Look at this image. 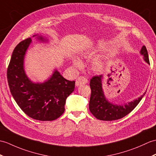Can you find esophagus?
Wrapping results in <instances>:
<instances>
[{
    "instance_id": "34e87169",
    "label": "esophagus",
    "mask_w": 156,
    "mask_h": 156,
    "mask_svg": "<svg viewBox=\"0 0 156 156\" xmlns=\"http://www.w3.org/2000/svg\"><path fill=\"white\" fill-rule=\"evenodd\" d=\"M88 79L84 76H80L78 79L76 80V86H79L83 84H86L88 83Z\"/></svg>"
}]
</instances>
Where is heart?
Instances as JSON below:
<instances>
[{
	"instance_id": "1",
	"label": "heart",
	"mask_w": 156,
	"mask_h": 156,
	"mask_svg": "<svg viewBox=\"0 0 156 156\" xmlns=\"http://www.w3.org/2000/svg\"><path fill=\"white\" fill-rule=\"evenodd\" d=\"M96 55L95 52H87L86 53L83 54V56L86 58H92ZM73 64L74 66L76 68H80L82 66V61L78 59V58H74L73 60ZM102 63L100 61H96L94 63V68H95L96 70H100L102 68Z\"/></svg>"
}]
</instances>
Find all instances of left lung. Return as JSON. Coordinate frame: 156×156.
Instances as JSON below:
<instances>
[{"instance_id":"1","label":"left lung","mask_w":156,"mask_h":156,"mask_svg":"<svg viewBox=\"0 0 156 156\" xmlns=\"http://www.w3.org/2000/svg\"><path fill=\"white\" fill-rule=\"evenodd\" d=\"M140 53L144 56V60L150 64L146 46H142ZM102 75L94 76L90 82L91 96L89 102V109L94 116L100 120L112 121L124 118L134 109L146 94L145 92L138 98L128 104H113L108 102L104 96L102 87Z\"/></svg>"}]
</instances>
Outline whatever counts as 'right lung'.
I'll use <instances>...</instances> for the list:
<instances>
[{
    "label": "right lung",
    "instance_id": "1",
    "mask_svg": "<svg viewBox=\"0 0 156 156\" xmlns=\"http://www.w3.org/2000/svg\"><path fill=\"white\" fill-rule=\"evenodd\" d=\"M38 38L44 40L42 37ZM30 42L31 38H28L14 49L7 68L9 86L14 100L29 117L40 121H52L64 113L66 100L74 91L75 81L68 80L55 70L46 82L32 83L23 66L25 53Z\"/></svg>",
    "mask_w": 156,
    "mask_h": 156
}]
</instances>
